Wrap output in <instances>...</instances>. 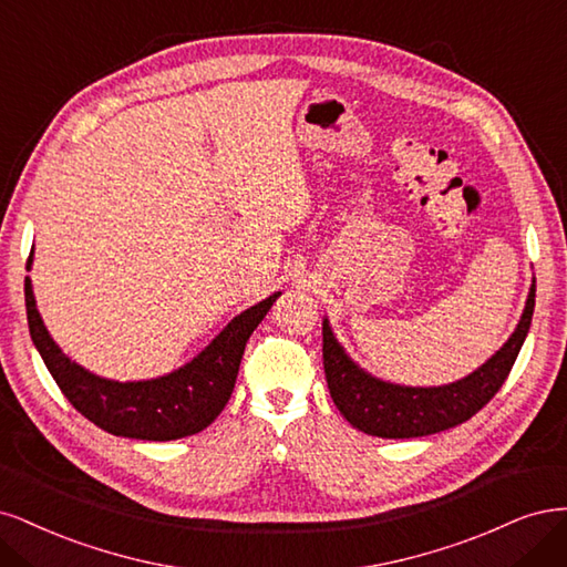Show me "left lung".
Listing matches in <instances>:
<instances>
[{
  "label": "left lung",
  "mask_w": 567,
  "mask_h": 567,
  "mask_svg": "<svg viewBox=\"0 0 567 567\" xmlns=\"http://www.w3.org/2000/svg\"><path fill=\"white\" fill-rule=\"evenodd\" d=\"M535 310V285L516 332L481 370L437 389H410L364 374L343 353L330 324H322V364L327 389L339 412L362 433L379 437H419L460 426L481 412L502 389L520 353Z\"/></svg>",
  "instance_id": "1"
}]
</instances>
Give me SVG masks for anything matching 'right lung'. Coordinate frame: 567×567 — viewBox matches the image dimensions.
<instances>
[{"label":"right lung","mask_w":567,"mask_h":567,"mask_svg":"<svg viewBox=\"0 0 567 567\" xmlns=\"http://www.w3.org/2000/svg\"><path fill=\"white\" fill-rule=\"evenodd\" d=\"M30 261L32 251L28 266ZM278 297L280 291L228 322L226 330L186 368L153 381L120 383L86 372L61 353L47 332L34 306L30 280L25 278L30 337L53 381L59 383L70 405L89 422L113 435L136 437V441H176L207 429L221 414L235 389L247 339Z\"/></svg>","instance_id":"1"}]
</instances>
